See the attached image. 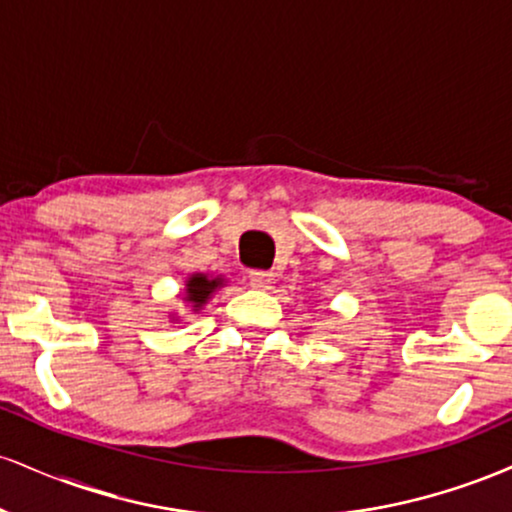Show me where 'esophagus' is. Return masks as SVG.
<instances>
[{
  "label": "esophagus",
  "mask_w": 512,
  "mask_h": 512,
  "mask_svg": "<svg viewBox=\"0 0 512 512\" xmlns=\"http://www.w3.org/2000/svg\"><path fill=\"white\" fill-rule=\"evenodd\" d=\"M274 281L276 279H274L272 272H264V269H252V272H250V286H252V289L267 291V289H272Z\"/></svg>",
  "instance_id": "1"
}]
</instances>
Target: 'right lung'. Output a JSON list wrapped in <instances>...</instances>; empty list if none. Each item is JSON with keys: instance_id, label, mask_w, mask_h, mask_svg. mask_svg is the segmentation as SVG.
<instances>
[{"instance_id": "add662e5", "label": "right lung", "mask_w": 512, "mask_h": 512, "mask_svg": "<svg viewBox=\"0 0 512 512\" xmlns=\"http://www.w3.org/2000/svg\"><path fill=\"white\" fill-rule=\"evenodd\" d=\"M221 279H207L204 274H195L190 281H187V298L185 301L192 303V308H202L207 303V298L219 289Z\"/></svg>"}]
</instances>
